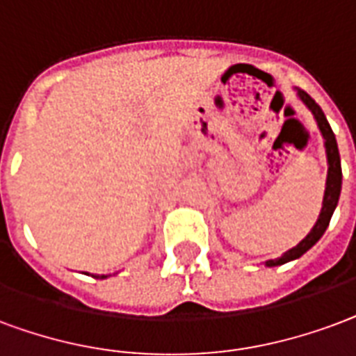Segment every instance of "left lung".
I'll list each match as a JSON object with an SVG mask.
<instances>
[{"label": "left lung", "instance_id": "1", "mask_svg": "<svg viewBox=\"0 0 356 356\" xmlns=\"http://www.w3.org/2000/svg\"><path fill=\"white\" fill-rule=\"evenodd\" d=\"M298 96L300 99L307 105V109L313 113V117H315V120H317L318 124V130H321L323 138H325L326 158H328V177H326V191L325 198H323V209H321V215H318L317 222H315V226L312 228V232H309L296 247H292L291 251H286L285 254L279 257V259L268 260L266 266L285 264L289 260L300 259L305 251H309L313 245L321 239V236L325 234L328 225H330V218H332L334 209H336V205H338L339 192H341V164H339V151L338 143H336V136H334L332 128L328 124V120H326L323 109L315 104V99H313L307 92L300 90V88Z\"/></svg>", "mask_w": 356, "mask_h": 356}]
</instances>
